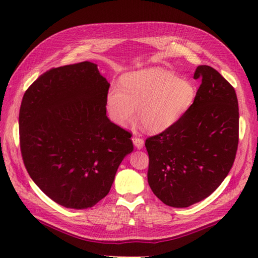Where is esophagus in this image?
I'll use <instances>...</instances> for the list:
<instances>
[{"label":"esophagus","instance_id":"obj_1","mask_svg":"<svg viewBox=\"0 0 258 258\" xmlns=\"http://www.w3.org/2000/svg\"><path fill=\"white\" fill-rule=\"evenodd\" d=\"M132 141H133L134 146H135L137 149H142V148H143V146H144V141H143V139H140V137L134 136L133 139H132Z\"/></svg>","mask_w":258,"mask_h":258}]
</instances>
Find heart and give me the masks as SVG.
Masks as SVG:
<instances>
[{"label":"heart","mask_w":258,"mask_h":258,"mask_svg":"<svg viewBox=\"0 0 258 258\" xmlns=\"http://www.w3.org/2000/svg\"><path fill=\"white\" fill-rule=\"evenodd\" d=\"M192 82L158 67L124 75L121 86H112L105 97L107 114L124 126L136 116L149 133L158 134L173 126L196 100Z\"/></svg>","instance_id":"obj_1"}]
</instances>
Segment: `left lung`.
<instances>
[{
	"label": "left lung",
	"mask_w": 258,
	"mask_h": 258,
	"mask_svg": "<svg viewBox=\"0 0 258 258\" xmlns=\"http://www.w3.org/2000/svg\"><path fill=\"white\" fill-rule=\"evenodd\" d=\"M192 106L163 133L149 137L148 184L165 205L187 208L210 196L227 176L238 144L235 90L210 66H199Z\"/></svg>",
	"instance_id": "left-lung-1"
}]
</instances>
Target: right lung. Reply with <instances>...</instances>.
I'll list each match as a JSON object with an SVG mask.
<instances>
[{
    "mask_svg": "<svg viewBox=\"0 0 258 258\" xmlns=\"http://www.w3.org/2000/svg\"><path fill=\"white\" fill-rule=\"evenodd\" d=\"M110 83L90 61L52 68L27 89L20 109L24 164L58 205L91 208L109 194L131 134L106 116Z\"/></svg>",
    "mask_w": 258,
    "mask_h": 258,
    "instance_id": "add662e5",
    "label": "right lung"
}]
</instances>
